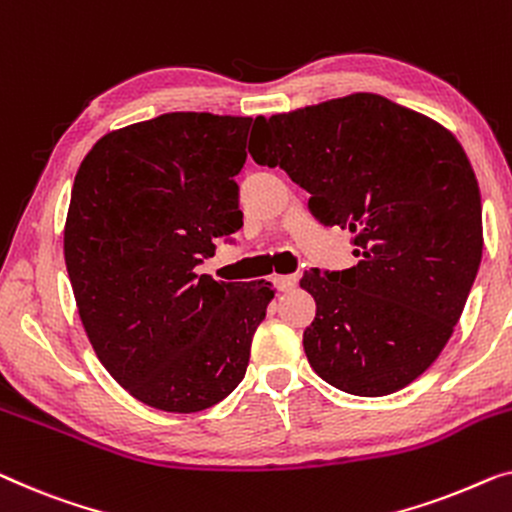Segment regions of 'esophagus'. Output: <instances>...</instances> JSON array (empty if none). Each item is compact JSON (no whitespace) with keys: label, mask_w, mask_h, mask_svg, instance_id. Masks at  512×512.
Here are the masks:
<instances>
[{"label":"esophagus","mask_w":512,"mask_h":512,"mask_svg":"<svg viewBox=\"0 0 512 512\" xmlns=\"http://www.w3.org/2000/svg\"><path fill=\"white\" fill-rule=\"evenodd\" d=\"M272 284L277 291H291V288L298 284V277H295V274H277V277L272 279Z\"/></svg>","instance_id":"1"}]
</instances>
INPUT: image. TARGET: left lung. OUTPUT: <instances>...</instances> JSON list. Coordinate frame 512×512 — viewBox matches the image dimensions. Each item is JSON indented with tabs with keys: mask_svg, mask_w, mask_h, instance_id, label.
<instances>
[{
	"mask_svg": "<svg viewBox=\"0 0 512 512\" xmlns=\"http://www.w3.org/2000/svg\"><path fill=\"white\" fill-rule=\"evenodd\" d=\"M249 152L284 168L325 226L353 233L358 265L307 270L314 372L360 397L425 372L462 316L483 256L476 173L448 129L379 94L256 117Z\"/></svg>",
	"mask_w": 512,
	"mask_h": 512,
	"instance_id": "left-lung-1",
	"label": "left lung"
}]
</instances>
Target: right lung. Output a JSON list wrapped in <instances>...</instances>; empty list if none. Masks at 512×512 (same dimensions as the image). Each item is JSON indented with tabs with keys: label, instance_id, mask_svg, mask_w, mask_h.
I'll return each instance as SVG.
<instances>
[{
	"label": "right lung",
	"instance_id": "1",
	"mask_svg": "<svg viewBox=\"0 0 512 512\" xmlns=\"http://www.w3.org/2000/svg\"><path fill=\"white\" fill-rule=\"evenodd\" d=\"M251 117L166 113L108 133L80 164L64 261L80 321L110 376L154 409L231 395L274 298L263 281L196 268L242 226L235 175Z\"/></svg>",
	"mask_w": 512,
	"mask_h": 512
}]
</instances>
